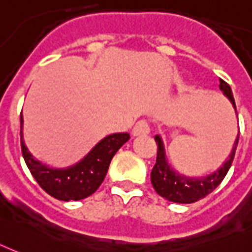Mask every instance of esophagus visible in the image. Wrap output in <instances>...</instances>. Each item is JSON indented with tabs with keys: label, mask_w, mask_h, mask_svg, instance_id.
I'll return each mask as SVG.
<instances>
[{
	"label": "esophagus",
	"mask_w": 252,
	"mask_h": 252,
	"mask_svg": "<svg viewBox=\"0 0 252 252\" xmlns=\"http://www.w3.org/2000/svg\"><path fill=\"white\" fill-rule=\"evenodd\" d=\"M151 132L150 126H148V123L145 120H140L136 123V126H133V129H132V135L133 136H144L148 135Z\"/></svg>",
	"instance_id": "1"
}]
</instances>
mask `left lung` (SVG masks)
<instances>
[{
    "label": "left lung",
    "mask_w": 252,
    "mask_h": 252,
    "mask_svg": "<svg viewBox=\"0 0 252 252\" xmlns=\"http://www.w3.org/2000/svg\"><path fill=\"white\" fill-rule=\"evenodd\" d=\"M219 88L225 97L230 100L236 112L235 100L232 96L230 85L223 80H220ZM155 140L158 143V158H156V164L154 165L152 172H151V182H152L155 191L169 202L189 204V203H195L207 196L221 183V180L224 179V176L228 172L232 160H234V156H235L236 145H238V140H239V132H238V136L234 141L231 154L228 155V158L225 159L224 163L212 173L206 175V176H200V178L187 176V175L175 171L167 160L165 147H164L161 136L156 135Z\"/></svg>",
    "instance_id": "8db88e82"
}]
</instances>
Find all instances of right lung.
<instances>
[{"instance_id":"obj_1","label":"right lung","mask_w":252,"mask_h":252,"mask_svg":"<svg viewBox=\"0 0 252 252\" xmlns=\"http://www.w3.org/2000/svg\"><path fill=\"white\" fill-rule=\"evenodd\" d=\"M21 150L28 168L50 196L59 200H81L96 192L109 168L112 158L129 140L128 133H112L89 151L83 159L66 168H53L36 159L28 150L22 136L24 119L21 113Z\"/></svg>"}]
</instances>
